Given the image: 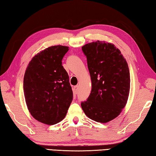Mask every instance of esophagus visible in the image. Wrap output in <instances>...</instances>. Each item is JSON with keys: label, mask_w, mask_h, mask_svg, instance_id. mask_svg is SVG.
Here are the masks:
<instances>
[{"label": "esophagus", "mask_w": 156, "mask_h": 156, "mask_svg": "<svg viewBox=\"0 0 156 156\" xmlns=\"http://www.w3.org/2000/svg\"><path fill=\"white\" fill-rule=\"evenodd\" d=\"M78 86L76 85L75 87H73V91H74L76 94L78 93Z\"/></svg>", "instance_id": "obj_1"}]
</instances>
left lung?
<instances>
[{"label": "left lung", "instance_id": "obj_1", "mask_svg": "<svg viewBox=\"0 0 156 156\" xmlns=\"http://www.w3.org/2000/svg\"><path fill=\"white\" fill-rule=\"evenodd\" d=\"M87 56L91 91L81 103L85 115L106 123L118 117L125 107L130 90V73L126 59L114 44L97 41L82 47Z\"/></svg>", "mask_w": 156, "mask_h": 156}]
</instances>
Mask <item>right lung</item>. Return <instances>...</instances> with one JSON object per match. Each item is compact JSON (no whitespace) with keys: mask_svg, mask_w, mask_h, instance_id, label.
Listing matches in <instances>:
<instances>
[{"mask_svg":"<svg viewBox=\"0 0 156 156\" xmlns=\"http://www.w3.org/2000/svg\"><path fill=\"white\" fill-rule=\"evenodd\" d=\"M69 47L54 45L36 54L26 69L23 90L30 114L45 125L64 119L73 100L69 78L62 66Z\"/></svg>","mask_w":156,"mask_h":156,"instance_id":"1","label":"right lung"}]
</instances>
